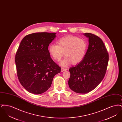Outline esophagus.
<instances>
[{
	"instance_id": "34e87169",
	"label": "esophagus",
	"mask_w": 122,
	"mask_h": 122,
	"mask_svg": "<svg viewBox=\"0 0 122 122\" xmlns=\"http://www.w3.org/2000/svg\"><path fill=\"white\" fill-rule=\"evenodd\" d=\"M67 70V69H66V68H61V72H64V71Z\"/></svg>"
}]
</instances>
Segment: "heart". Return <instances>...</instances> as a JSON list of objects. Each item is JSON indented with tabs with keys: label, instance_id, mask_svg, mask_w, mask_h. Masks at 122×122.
Returning <instances> with one entry per match:
<instances>
[{
	"label": "heart",
	"instance_id": "heart-1",
	"mask_svg": "<svg viewBox=\"0 0 122 122\" xmlns=\"http://www.w3.org/2000/svg\"><path fill=\"white\" fill-rule=\"evenodd\" d=\"M87 48V41L85 38L69 35L60 38L57 45L50 44L48 52L57 61H59L64 54L66 57L61 61L60 65L66 67L71 63L76 64L81 62L86 56Z\"/></svg>",
	"mask_w": 122,
	"mask_h": 122
}]
</instances>
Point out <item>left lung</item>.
<instances>
[{
    "mask_svg": "<svg viewBox=\"0 0 122 122\" xmlns=\"http://www.w3.org/2000/svg\"><path fill=\"white\" fill-rule=\"evenodd\" d=\"M89 46L83 60L69 69L70 88L76 93H88L97 86L104 77L109 60L108 53L102 40L90 33L84 34Z\"/></svg>",
    "mask_w": 122,
    "mask_h": 122,
    "instance_id": "8db88e82",
    "label": "left lung"
}]
</instances>
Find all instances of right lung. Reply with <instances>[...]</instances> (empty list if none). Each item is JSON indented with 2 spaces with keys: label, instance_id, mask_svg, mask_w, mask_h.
Masks as SVG:
<instances>
[{
  "label": "right lung",
  "instance_id": "obj_1",
  "mask_svg": "<svg viewBox=\"0 0 122 122\" xmlns=\"http://www.w3.org/2000/svg\"><path fill=\"white\" fill-rule=\"evenodd\" d=\"M56 36V33H34L25 36L20 44L15 57L18 78L30 93L46 92L54 76L61 71L48 50Z\"/></svg>",
  "mask_w": 122,
  "mask_h": 122
}]
</instances>
